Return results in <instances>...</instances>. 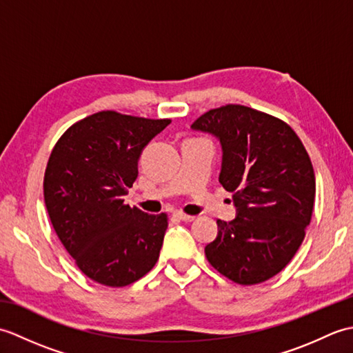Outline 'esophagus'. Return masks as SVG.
<instances>
[{
  "mask_svg": "<svg viewBox=\"0 0 353 353\" xmlns=\"http://www.w3.org/2000/svg\"><path fill=\"white\" fill-rule=\"evenodd\" d=\"M179 219H181L182 221H194L196 220V216H192V215H186V214H183V212H177L176 214Z\"/></svg>",
  "mask_w": 353,
  "mask_h": 353,
  "instance_id": "esophagus-1",
  "label": "esophagus"
}]
</instances>
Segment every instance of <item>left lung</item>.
<instances>
[{
    "label": "left lung",
    "mask_w": 353,
    "mask_h": 353,
    "mask_svg": "<svg viewBox=\"0 0 353 353\" xmlns=\"http://www.w3.org/2000/svg\"><path fill=\"white\" fill-rule=\"evenodd\" d=\"M191 127L220 139V183L236 208L232 221L216 220L219 235L205 247L209 264L239 285L265 282L287 267L311 221L310 156L287 123L241 104L211 109Z\"/></svg>",
    "instance_id": "obj_1"
}]
</instances>
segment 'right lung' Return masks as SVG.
<instances>
[{
    "label": "right lung",
    "mask_w": 353,
    "mask_h": 353,
    "mask_svg": "<svg viewBox=\"0 0 353 353\" xmlns=\"http://www.w3.org/2000/svg\"><path fill=\"white\" fill-rule=\"evenodd\" d=\"M171 119L103 110L72 124L56 142L43 177V199L63 247L89 279L125 287L159 259L167 214L124 203L138 177L142 150Z\"/></svg>",
    "instance_id": "right-lung-1"
}]
</instances>
